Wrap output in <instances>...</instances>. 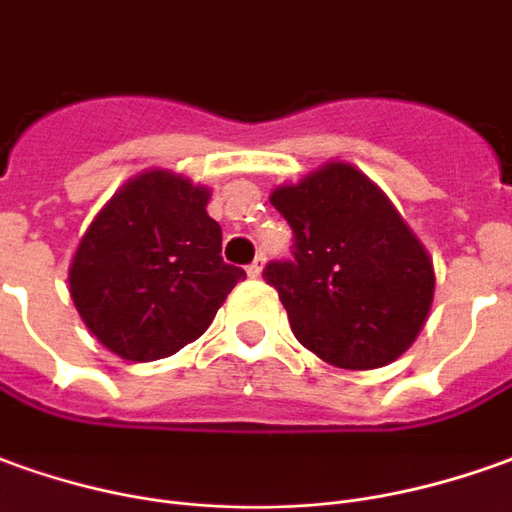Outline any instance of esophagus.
Masks as SVG:
<instances>
[{
    "mask_svg": "<svg viewBox=\"0 0 512 512\" xmlns=\"http://www.w3.org/2000/svg\"><path fill=\"white\" fill-rule=\"evenodd\" d=\"M262 270H264V264H262V262L248 264V276H250V278H259V276H262Z\"/></svg>",
    "mask_w": 512,
    "mask_h": 512,
    "instance_id": "esophagus-1",
    "label": "esophagus"
}]
</instances>
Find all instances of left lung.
I'll return each mask as SVG.
<instances>
[{
	"instance_id": "8db88e82",
	"label": "left lung",
	"mask_w": 512,
	"mask_h": 512,
	"mask_svg": "<svg viewBox=\"0 0 512 512\" xmlns=\"http://www.w3.org/2000/svg\"><path fill=\"white\" fill-rule=\"evenodd\" d=\"M270 203L295 234V259L273 262L295 340L343 370L396 362L424 329L435 298V267L424 242L368 175L329 161Z\"/></svg>"
}]
</instances>
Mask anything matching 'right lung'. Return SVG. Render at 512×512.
Here are the masks:
<instances>
[{"label":"right lung","instance_id":"right-lung-1","mask_svg":"<svg viewBox=\"0 0 512 512\" xmlns=\"http://www.w3.org/2000/svg\"><path fill=\"white\" fill-rule=\"evenodd\" d=\"M211 192L169 169H144L97 211L69 267L86 329L116 357L153 362L209 329L245 270L222 262Z\"/></svg>","mask_w":512,"mask_h":512}]
</instances>
